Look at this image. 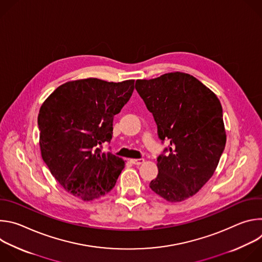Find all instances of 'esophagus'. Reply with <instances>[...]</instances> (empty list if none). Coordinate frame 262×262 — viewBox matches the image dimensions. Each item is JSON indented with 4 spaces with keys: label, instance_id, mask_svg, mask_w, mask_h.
Masks as SVG:
<instances>
[{
    "label": "esophagus",
    "instance_id": "34e87169",
    "mask_svg": "<svg viewBox=\"0 0 262 262\" xmlns=\"http://www.w3.org/2000/svg\"><path fill=\"white\" fill-rule=\"evenodd\" d=\"M130 162H132L134 165L139 166V165H141V164L144 163V160H143V159H133V160H130Z\"/></svg>",
    "mask_w": 262,
    "mask_h": 262
}]
</instances>
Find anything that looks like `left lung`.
<instances>
[{
	"label": "left lung",
	"mask_w": 262,
	"mask_h": 262,
	"mask_svg": "<svg viewBox=\"0 0 262 262\" xmlns=\"http://www.w3.org/2000/svg\"><path fill=\"white\" fill-rule=\"evenodd\" d=\"M136 90L152 113L159 138L170 143L158 158L150 189L169 202L195 195L213 175L226 132L216 95L191 74L170 72L137 80Z\"/></svg>",
	"instance_id": "obj_1"
}]
</instances>
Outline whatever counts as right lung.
I'll use <instances>...</instances> for the list:
<instances>
[{
	"mask_svg": "<svg viewBox=\"0 0 262 262\" xmlns=\"http://www.w3.org/2000/svg\"><path fill=\"white\" fill-rule=\"evenodd\" d=\"M135 81L90 78L59 86L38 114L41 157L62 188L85 201L114 188L124 161L102 152L111 142L113 119L129 100Z\"/></svg>",
	"mask_w": 262,
	"mask_h": 262,
	"instance_id": "add662e5",
	"label": "right lung"
}]
</instances>
